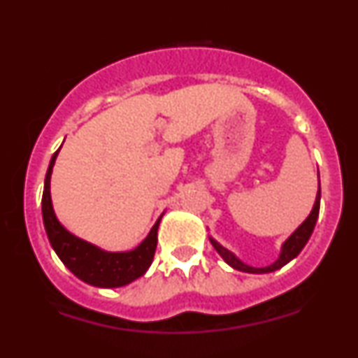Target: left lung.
Listing matches in <instances>:
<instances>
[{
  "label": "left lung",
  "instance_id": "left-lung-1",
  "mask_svg": "<svg viewBox=\"0 0 358 358\" xmlns=\"http://www.w3.org/2000/svg\"><path fill=\"white\" fill-rule=\"evenodd\" d=\"M318 213H320V190H318V195H316V200H315V207L313 210H311L310 215H308V219L303 222L301 225L294 231L293 236L289 237L285 242V245H282V250H281V256L274 264L268 266V268H250V266L244 264V262L239 261L231 250H227L225 248H222L219 242L212 241L213 248L217 249V252L220 254L222 259H224L225 262H227L229 266H232L234 269L237 271H244V273H254V274H262V273H273V271H276L279 268H282V266L287 264V262L291 261V259H294L298 256L299 252H301V249L305 248L308 239H310V236L313 234V229H315V224H316V219H318Z\"/></svg>",
  "mask_w": 358,
  "mask_h": 358
}]
</instances>
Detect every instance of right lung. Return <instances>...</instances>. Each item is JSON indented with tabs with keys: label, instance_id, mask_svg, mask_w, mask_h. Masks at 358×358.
Masks as SVG:
<instances>
[{
	"label": "right lung",
	"instance_id": "right-lung-1",
	"mask_svg": "<svg viewBox=\"0 0 358 358\" xmlns=\"http://www.w3.org/2000/svg\"><path fill=\"white\" fill-rule=\"evenodd\" d=\"M59 150L55 151L48 165L45 187L42 195V213L45 231L50 241L53 250L60 261L71 269L72 274L99 287H119L134 281L146 273L153 261L156 242H158V225L162 217L153 225L151 232L141 244L129 252H104L96 245L77 239L71 232L65 231L53 213L50 200V175Z\"/></svg>",
	"mask_w": 358,
	"mask_h": 358
}]
</instances>
